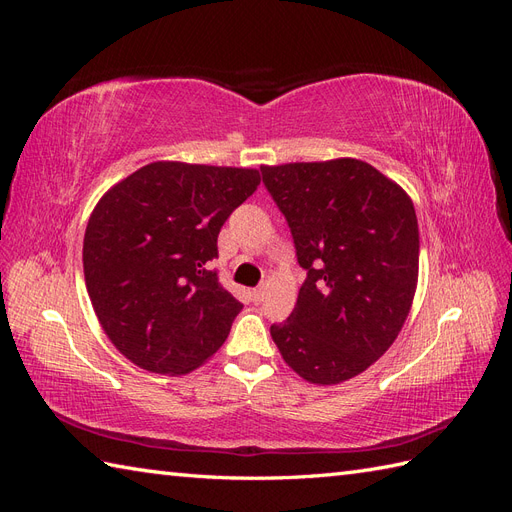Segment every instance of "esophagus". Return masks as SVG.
Returning <instances> with one entry per match:
<instances>
[{
	"instance_id": "esophagus-1",
	"label": "esophagus",
	"mask_w": 512,
	"mask_h": 512,
	"mask_svg": "<svg viewBox=\"0 0 512 512\" xmlns=\"http://www.w3.org/2000/svg\"><path fill=\"white\" fill-rule=\"evenodd\" d=\"M252 299H254V303H260L262 299H265V288H262V286H260V288H254V290H252Z\"/></svg>"
}]
</instances>
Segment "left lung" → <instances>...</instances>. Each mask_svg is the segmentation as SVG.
I'll return each instance as SVG.
<instances>
[{
  "mask_svg": "<svg viewBox=\"0 0 512 512\" xmlns=\"http://www.w3.org/2000/svg\"><path fill=\"white\" fill-rule=\"evenodd\" d=\"M307 271L286 322L271 324L284 361L312 384L359 376L391 348L418 280L410 196L371 164L339 158L260 166Z\"/></svg>",
  "mask_w": 512,
  "mask_h": 512,
  "instance_id": "1",
  "label": "left lung"
}]
</instances>
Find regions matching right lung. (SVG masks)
I'll list each match as a JSON object with an SVG mask.
<instances>
[{"mask_svg": "<svg viewBox=\"0 0 512 512\" xmlns=\"http://www.w3.org/2000/svg\"><path fill=\"white\" fill-rule=\"evenodd\" d=\"M258 185L254 168L151 162L100 198L83 241L85 284L134 365L181 376L226 342L243 305L209 262L228 215Z\"/></svg>", "mask_w": 512, "mask_h": 512, "instance_id": "right-lung-1", "label": "right lung"}]
</instances>
